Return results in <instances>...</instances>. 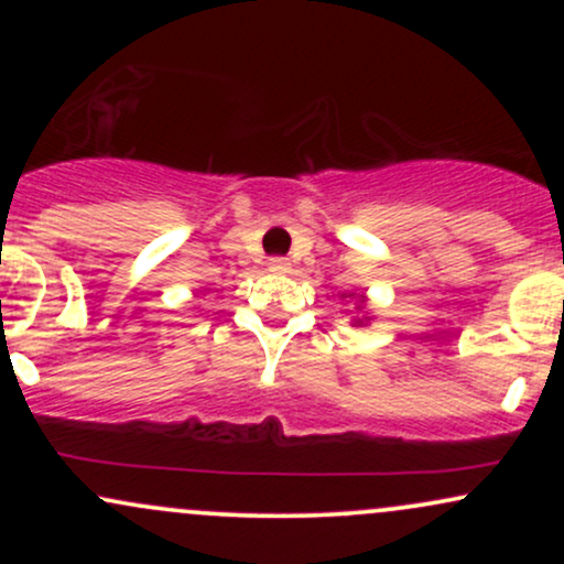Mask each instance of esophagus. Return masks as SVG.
I'll list each match as a JSON object with an SVG mask.
<instances>
[{
    "instance_id": "1",
    "label": "esophagus",
    "mask_w": 564,
    "mask_h": 564,
    "mask_svg": "<svg viewBox=\"0 0 564 564\" xmlns=\"http://www.w3.org/2000/svg\"><path fill=\"white\" fill-rule=\"evenodd\" d=\"M268 268L273 270V273H289V270H291V262L286 260V257H273V260L268 262Z\"/></svg>"
}]
</instances>
